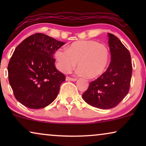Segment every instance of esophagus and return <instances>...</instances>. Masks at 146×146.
<instances>
[{
  "label": "esophagus",
  "mask_w": 146,
  "mask_h": 146,
  "mask_svg": "<svg viewBox=\"0 0 146 146\" xmlns=\"http://www.w3.org/2000/svg\"><path fill=\"white\" fill-rule=\"evenodd\" d=\"M66 81H76L77 78H73L69 77V76H66Z\"/></svg>",
  "instance_id": "obj_1"
}]
</instances>
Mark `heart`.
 Instances as JSON below:
<instances>
[{
	"label": "heart",
	"instance_id": "heart-1",
	"mask_svg": "<svg viewBox=\"0 0 146 146\" xmlns=\"http://www.w3.org/2000/svg\"><path fill=\"white\" fill-rule=\"evenodd\" d=\"M54 58L60 71L68 72L78 62V74L95 78L107 69L110 60V52L104 44L94 40H79L72 43L66 50L57 49Z\"/></svg>",
	"mask_w": 146,
	"mask_h": 146
}]
</instances>
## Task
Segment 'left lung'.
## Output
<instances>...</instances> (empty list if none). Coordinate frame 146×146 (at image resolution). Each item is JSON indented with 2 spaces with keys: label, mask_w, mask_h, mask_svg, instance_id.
Listing matches in <instances>:
<instances>
[{
  "label": "left lung",
  "mask_w": 146,
  "mask_h": 146,
  "mask_svg": "<svg viewBox=\"0 0 146 146\" xmlns=\"http://www.w3.org/2000/svg\"><path fill=\"white\" fill-rule=\"evenodd\" d=\"M111 62L104 73L90 83L82 94L86 102L100 109H111L118 104L128 93L132 66L131 56L121 42L108 33Z\"/></svg>",
  "instance_id": "1"
}]
</instances>
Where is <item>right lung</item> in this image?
<instances>
[{"label": "right lung", "mask_w": 146, "mask_h": 146, "mask_svg": "<svg viewBox=\"0 0 146 146\" xmlns=\"http://www.w3.org/2000/svg\"><path fill=\"white\" fill-rule=\"evenodd\" d=\"M65 42L42 33L24 40L8 66L16 99L31 109L43 108L56 98L65 76L56 68L53 54Z\"/></svg>", "instance_id": "add662e5"}]
</instances>
